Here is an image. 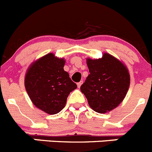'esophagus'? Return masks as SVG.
I'll list each match as a JSON object with an SVG mask.
<instances>
[{"mask_svg": "<svg viewBox=\"0 0 152 152\" xmlns=\"http://www.w3.org/2000/svg\"><path fill=\"white\" fill-rule=\"evenodd\" d=\"M82 83H83V81H80V82H78V83H77V87H78L79 88H80V86H81V84H82Z\"/></svg>", "mask_w": 152, "mask_h": 152, "instance_id": "esophagus-1", "label": "esophagus"}]
</instances>
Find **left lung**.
I'll list each match as a JSON object with an SVG mask.
<instances>
[{
    "label": "left lung",
    "mask_w": 152,
    "mask_h": 152,
    "mask_svg": "<svg viewBox=\"0 0 152 152\" xmlns=\"http://www.w3.org/2000/svg\"><path fill=\"white\" fill-rule=\"evenodd\" d=\"M90 74L80 90L89 105L99 113L116 108L124 99L130 86V75L121 62L108 53L102 59H87Z\"/></svg>",
    "instance_id": "obj_1"
}]
</instances>
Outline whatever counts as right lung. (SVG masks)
Instances as JSON below:
<instances>
[{
    "instance_id": "add662e5",
    "label": "right lung",
    "mask_w": 152,
    "mask_h": 152,
    "mask_svg": "<svg viewBox=\"0 0 152 152\" xmlns=\"http://www.w3.org/2000/svg\"><path fill=\"white\" fill-rule=\"evenodd\" d=\"M65 60L49 53L29 68L25 78L26 91L37 108L55 115L65 107L69 93L77 84L64 71Z\"/></svg>"
}]
</instances>
